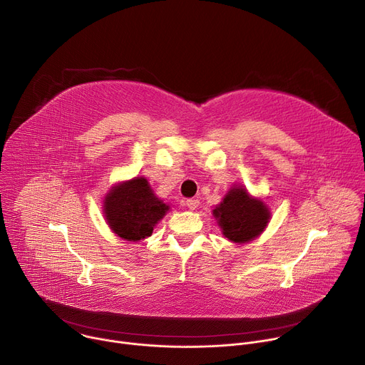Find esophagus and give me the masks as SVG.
<instances>
[{
	"label": "esophagus",
	"mask_w": 365,
	"mask_h": 365,
	"mask_svg": "<svg viewBox=\"0 0 365 365\" xmlns=\"http://www.w3.org/2000/svg\"><path fill=\"white\" fill-rule=\"evenodd\" d=\"M186 206L189 207L190 211H195L196 207L199 206V200H197V199H187V200H186Z\"/></svg>",
	"instance_id": "esophagus-1"
}]
</instances>
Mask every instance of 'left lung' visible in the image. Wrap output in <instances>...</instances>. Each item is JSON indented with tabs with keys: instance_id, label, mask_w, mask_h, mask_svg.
I'll return each instance as SVG.
<instances>
[{
	"instance_id": "left-lung-1",
	"label": "left lung",
	"mask_w": 365,
	"mask_h": 365,
	"mask_svg": "<svg viewBox=\"0 0 365 365\" xmlns=\"http://www.w3.org/2000/svg\"><path fill=\"white\" fill-rule=\"evenodd\" d=\"M222 234L232 242H248L264 231L270 221L266 203L248 195L242 186H234L212 211Z\"/></svg>"
}]
</instances>
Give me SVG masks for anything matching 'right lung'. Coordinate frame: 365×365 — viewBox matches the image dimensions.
<instances>
[{
	"mask_svg": "<svg viewBox=\"0 0 365 365\" xmlns=\"http://www.w3.org/2000/svg\"><path fill=\"white\" fill-rule=\"evenodd\" d=\"M168 211L169 205L154 195L144 178L115 185L103 200V214L113 232L134 242L150 237Z\"/></svg>",
	"mask_w": 365,
	"mask_h": 365,
	"instance_id": "obj_1",
	"label": "right lung"
}]
</instances>
